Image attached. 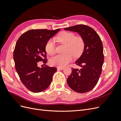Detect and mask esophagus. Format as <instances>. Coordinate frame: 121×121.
Returning a JSON list of instances; mask_svg holds the SVG:
<instances>
[{
	"label": "esophagus",
	"mask_w": 121,
	"mask_h": 121,
	"mask_svg": "<svg viewBox=\"0 0 121 121\" xmlns=\"http://www.w3.org/2000/svg\"><path fill=\"white\" fill-rule=\"evenodd\" d=\"M57 69H59V70H63V69H64V68H60V67H57Z\"/></svg>",
	"instance_id": "obj_1"
}]
</instances>
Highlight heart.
I'll return each mask as SVG.
<instances>
[{
  "instance_id": "heart-1",
  "label": "heart",
  "mask_w": 121,
  "mask_h": 121,
  "mask_svg": "<svg viewBox=\"0 0 121 121\" xmlns=\"http://www.w3.org/2000/svg\"><path fill=\"white\" fill-rule=\"evenodd\" d=\"M56 41L65 45V54H58L50 58V64L53 66L64 67L72 60L73 56L79 57L83 52L85 46L83 39L80 36H75L72 32H62L55 38ZM47 54L52 56L55 52L54 40L49 39L45 46Z\"/></svg>"
}]
</instances>
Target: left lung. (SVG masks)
<instances>
[{
    "label": "left lung",
    "mask_w": 121,
    "mask_h": 121,
    "mask_svg": "<svg viewBox=\"0 0 121 121\" xmlns=\"http://www.w3.org/2000/svg\"><path fill=\"white\" fill-rule=\"evenodd\" d=\"M64 29L77 32L85 43L81 56L75 62L82 68L80 70L78 69H72L67 83L76 92H88L96 86L101 74L104 61L102 41L94 29L85 25L73 26Z\"/></svg>",
    "instance_id": "8db88e82"
}]
</instances>
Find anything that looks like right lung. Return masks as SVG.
I'll list each match as a JSON object with an SVG mask.
<instances>
[{
	"mask_svg": "<svg viewBox=\"0 0 121 121\" xmlns=\"http://www.w3.org/2000/svg\"><path fill=\"white\" fill-rule=\"evenodd\" d=\"M60 30H30L22 35L16 44L13 52L16 69L22 82L32 92H40L48 88L57 71L56 68L47 65L40 68L37 63H47L46 43Z\"/></svg>",
	"mask_w": 121,
	"mask_h": 121,
	"instance_id": "add662e5",
	"label": "right lung"
}]
</instances>
